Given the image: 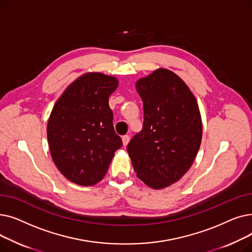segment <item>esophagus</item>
Segmentation results:
<instances>
[{
    "instance_id": "34e87169",
    "label": "esophagus",
    "mask_w": 252,
    "mask_h": 252,
    "mask_svg": "<svg viewBox=\"0 0 252 252\" xmlns=\"http://www.w3.org/2000/svg\"><path fill=\"white\" fill-rule=\"evenodd\" d=\"M129 140H130V138H129L128 135H125V136L123 137V144H124V146H126V145H127L128 142H129Z\"/></svg>"
}]
</instances>
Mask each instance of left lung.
Returning a JSON list of instances; mask_svg holds the SVG:
<instances>
[{"label": "left lung", "instance_id": "8db88e82", "mask_svg": "<svg viewBox=\"0 0 252 252\" xmlns=\"http://www.w3.org/2000/svg\"><path fill=\"white\" fill-rule=\"evenodd\" d=\"M136 89L144 123L126 149L137 177L152 189H162L187 173L199 150V107L183 79L165 68L140 78Z\"/></svg>", "mask_w": 252, "mask_h": 252}]
</instances>
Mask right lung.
Segmentation results:
<instances>
[{
    "instance_id": "right-lung-1",
    "label": "right lung",
    "mask_w": 252,
    "mask_h": 252,
    "mask_svg": "<svg viewBox=\"0 0 252 252\" xmlns=\"http://www.w3.org/2000/svg\"><path fill=\"white\" fill-rule=\"evenodd\" d=\"M117 78L89 72L68 86L55 103L47 126L52 159L72 183L93 186L107 173L123 142L114 130L109 96Z\"/></svg>"
}]
</instances>
